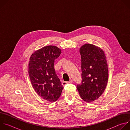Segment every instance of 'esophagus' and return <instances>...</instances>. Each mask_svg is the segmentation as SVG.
<instances>
[{
	"label": "esophagus",
	"mask_w": 130,
	"mask_h": 130,
	"mask_svg": "<svg viewBox=\"0 0 130 130\" xmlns=\"http://www.w3.org/2000/svg\"><path fill=\"white\" fill-rule=\"evenodd\" d=\"M73 83V81H72V80H70L69 81H63V82H62V85H63V86H64V85H66V84H71V83Z\"/></svg>",
	"instance_id": "esophagus-1"
}]
</instances>
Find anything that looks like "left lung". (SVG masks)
I'll return each mask as SVG.
<instances>
[{"instance_id": "8db88e82", "label": "left lung", "mask_w": 130, "mask_h": 130, "mask_svg": "<svg viewBox=\"0 0 130 130\" xmlns=\"http://www.w3.org/2000/svg\"><path fill=\"white\" fill-rule=\"evenodd\" d=\"M82 81L77 88L81 98L90 103L104 92L107 83L108 67L104 52L94 45L86 44L80 49Z\"/></svg>"}]
</instances>
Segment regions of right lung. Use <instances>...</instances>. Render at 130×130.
<instances>
[{"instance_id": "obj_1", "label": "right lung", "mask_w": 130, "mask_h": 130, "mask_svg": "<svg viewBox=\"0 0 130 130\" xmlns=\"http://www.w3.org/2000/svg\"><path fill=\"white\" fill-rule=\"evenodd\" d=\"M61 53L57 47L48 46L36 51L30 59L28 72L32 85L39 96L51 102L60 98L63 88L54 68V61Z\"/></svg>"}]
</instances>
